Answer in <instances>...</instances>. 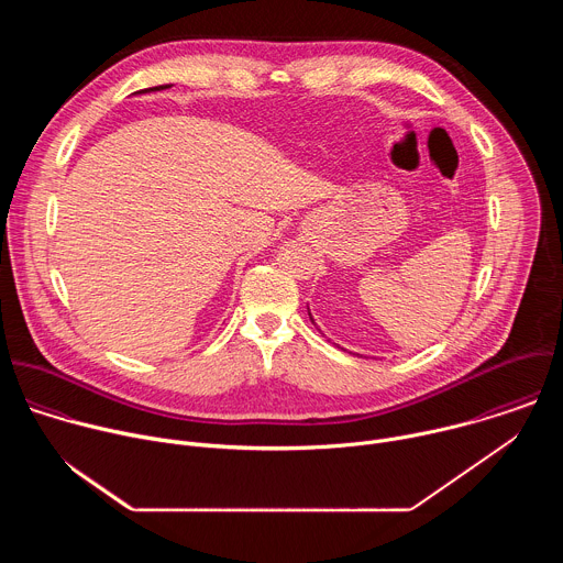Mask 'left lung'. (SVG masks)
<instances>
[{
	"label": "left lung",
	"mask_w": 563,
	"mask_h": 563,
	"mask_svg": "<svg viewBox=\"0 0 563 563\" xmlns=\"http://www.w3.org/2000/svg\"><path fill=\"white\" fill-rule=\"evenodd\" d=\"M309 318H311V313H309ZM311 323H313V320H311Z\"/></svg>",
	"instance_id": "obj_1"
}]
</instances>
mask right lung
Segmentation results:
<instances>
[{"instance_id": "obj_1", "label": "right lung", "mask_w": 563, "mask_h": 563, "mask_svg": "<svg viewBox=\"0 0 563 563\" xmlns=\"http://www.w3.org/2000/svg\"><path fill=\"white\" fill-rule=\"evenodd\" d=\"M163 89H169V85H165V87H153V89H146V91H163Z\"/></svg>"}]
</instances>
